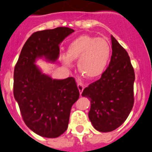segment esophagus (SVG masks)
<instances>
[{
  "label": "esophagus",
  "mask_w": 152,
  "mask_h": 152,
  "mask_svg": "<svg viewBox=\"0 0 152 152\" xmlns=\"http://www.w3.org/2000/svg\"><path fill=\"white\" fill-rule=\"evenodd\" d=\"M77 86H78V89H79V94H80V95H81L82 93H83V90H84V86H83L82 84H78Z\"/></svg>",
  "instance_id": "esophagus-1"
}]
</instances>
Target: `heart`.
Here are the masks:
<instances>
[{"instance_id":"obj_1","label":"heart","mask_w":152,"mask_h":152,"mask_svg":"<svg viewBox=\"0 0 152 152\" xmlns=\"http://www.w3.org/2000/svg\"><path fill=\"white\" fill-rule=\"evenodd\" d=\"M112 48L103 38L83 35L69 44L66 55L61 58L67 67L73 66V61H78V68L82 75L94 79L103 75L110 60Z\"/></svg>"}]
</instances>
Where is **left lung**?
I'll return each mask as SVG.
<instances>
[{"label": "left lung", "instance_id": "1", "mask_svg": "<svg viewBox=\"0 0 152 152\" xmlns=\"http://www.w3.org/2000/svg\"><path fill=\"white\" fill-rule=\"evenodd\" d=\"M111 60L99 80L89 85L82 96L91 100L88 118L100 132L115 130L125 121L134 106V68L127 51L112 35Z\"/></svg>", "mask_w": 152, "mask_h": 152}]
</instances>
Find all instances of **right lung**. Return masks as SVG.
I'll list each match as a JSON object with an SVG mask.
<instances>
[{"label":"right lung","instance_id":"add662e5","mask_svg":"<svg viewBox=\"0 0 152 152\" xmlns=\"http://www.w3.org/2000/svg\"><path fill=\"white\" fill-rule=\"evenodd\" d=\"M73 32L66 27L35 32L23 46L15 64L14 97L25 124L41 137L56 138L66 131L79 91L73 77L54 79L35 63L39 58L56 61L59 45Z\"/></svg>","mask_w":152,"mask_h":152}]
</instances>
